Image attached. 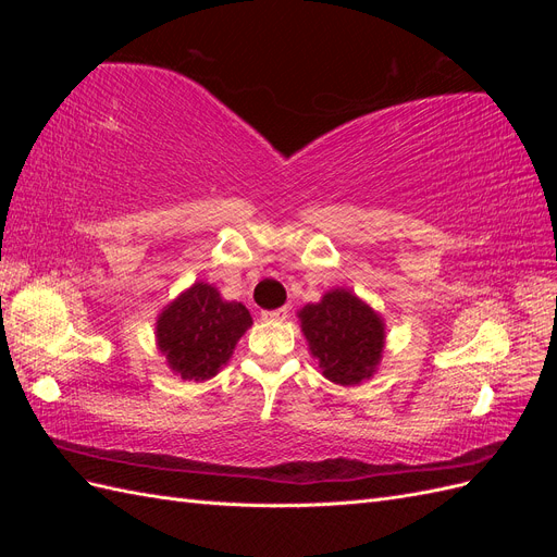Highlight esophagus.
<instances>
[{
  "instance_id": "1",
  "label": "esophagus",
  "mask_w": 557,
  "mask_h": 557,
  "mask_svg": "<svg viewBox=\"0 0 557 557\" xmlns=\"http://www.w3.org/2000/svg\"><path fill=\"white\" fill-rule=\"evenodd\" d=\"M264 320H285V318H288V309H274V311H262L260 313Z\"/></svg>"
}]
</instances>
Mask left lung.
<instances>
[{
    "label": "left lung",
    "mask_w": 557,
    "mask_h": 557,
    "mask_svg": "<svg viewBox=\"0 0 557 557\" xmlns=\"http://www.w3.org/2000/svg\"><path fill=\"white\" fill-rule=\"evenodd\" d=\"M299 318L325 379L356 385L374 374L385 334L381 318L364 301L348 290H332L301 309Z\"/></svg>",
    "instance_id": "1"
}]
</instances>
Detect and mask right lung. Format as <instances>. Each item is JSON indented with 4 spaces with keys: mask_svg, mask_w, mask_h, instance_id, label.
<instances>
[{
    "mask_svg": "<svg viewBox=\"0 0 557 557\" xmlns=\"http://www.w3.org/2000/svg\"><path fill=\"white\" fill-rule=\"evenodd\" d=\"M252 325L242 301H223L209 283H195L158 318V344L185 381L211 379Z\"/></svg>",
    "mask_w": 557,
    "mask_h": 557,
    "instance_id": "1",
    "label": "right lung"
}]
</instances>
